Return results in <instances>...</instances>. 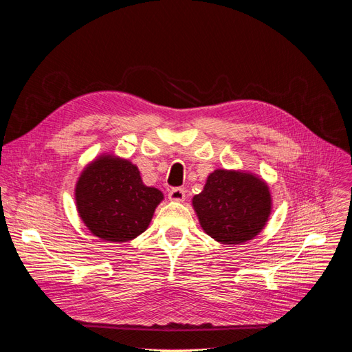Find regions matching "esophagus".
<instances>
[{"label":"esophagus","instance_id":"1","mask_svg":"<svg viewBox=\"0 0 352 352\" xmlns=\"http://www.w3.org/2000/svg\"><path fill=\"white\" fill-rule=\"evenodd\" d=\"M168 199H172V201H184L185 199V189L184 188L170 189Z\"/></svg>","mask_w":352,"mask_h":352}]
</instances>
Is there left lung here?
Masks as SVG:
<instances>
[{
	"label": "left lung",
	"mask_w": 352,
	"mask_h": 352,
	"mask_svg": "<svg viewBox=\"0 0 352 352\" xmlns=\"http://www.w3.org/2000/svg\"><path fill=\"white\" fill-rule=\"evenodd\" d=\"M202 229L226 245L243 243L264 228L270 214V192L252 175L216 170L204 190L192 199Z\"/></svg>",
	"instance_id": "1"
}]
</instances>
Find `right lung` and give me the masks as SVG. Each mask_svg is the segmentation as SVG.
Here are the masks:
<instances>
[{
  "label": "right lung",
  "instance_id": "right-lung-1",
  "mask_svg": "<svg viewBox=\"0 0 352 352\" xmlns=\"http://www.w3.org/2000/svg\"><path fill=\"white\" fill-rule=\"evenodd\" d=\"M162 199L158 189L142 184L136 166L113 157H101L89 164L76 185L83 223L95 236L111 242L141 235Z\"/></svg>",
  "mask_w": 352,
  "mask_h": 352
}]
</instances>
